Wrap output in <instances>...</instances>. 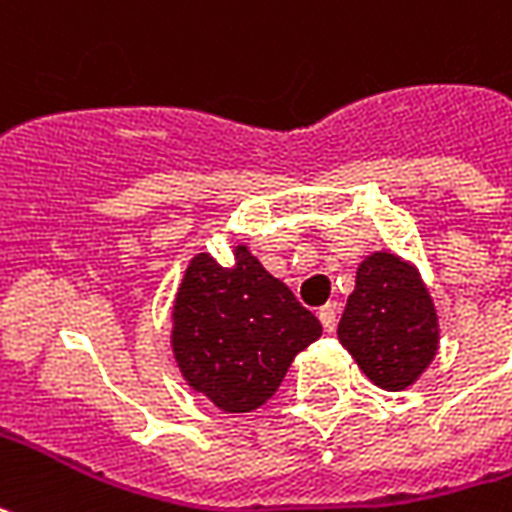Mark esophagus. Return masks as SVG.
Masks as SVG:
<instances>
[{
  "instance_id": "1",
  "label": "esophagus",
  "mask_w": 512,
  "mask_h": 512,
  "mask_svg": "<svg viewBox=\"0 0 512 512\" xmlns=\"http://www.w3.org/2000/svg\"><path fill=\"white\" fill-rule=\"evenodd\" d=\"M317 314H320V323H323L325 331L331 333L333 328H336V317H339V309H336V304H325Z\"/></svg>"
}]
</instances>
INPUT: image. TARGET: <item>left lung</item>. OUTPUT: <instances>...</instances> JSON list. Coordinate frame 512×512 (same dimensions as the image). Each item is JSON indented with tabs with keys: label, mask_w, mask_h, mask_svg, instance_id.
Masks as SVG:
<instances>
[{
	"label": "left lung",
	"mask_w": 512,
	"mask_h": 512,
	"mask_svg": "<svg viewBox=\"0 0 512 512\" xmlns=\"http://www.w3.org/2000/svg\"><path fill=\"white\" fill-rule=\"evenodd\" d=\"M437 339V314L418 271L388 252L366 257L339 320V342L363 374L401 391L429 366Z\"/></svg>",
	"instance_id": "obj_1"
}]
</instances>
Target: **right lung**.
<instances>
[{"label":"right lung","mask_w":512,"mask_h":512,"mask_svg":"<svg viewBox=\"0 0 512 512\" xmlns=\"http://www.w3.org/2000/svg\"><path fill=\"white\" fill-rule=\"evenodd\" d=\"M320 333V320L244 246L233 268L195 257L176 295L173 352L181 374L225 412L266 404L295 355Z\"/></svg>","instance_id":"1"}]
</instances>
